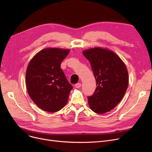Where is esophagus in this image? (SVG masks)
<instances>
[{
    "label": "esophagus",
    "instance_id": "34e87169",
    "mask_svg": "<svg viewBox=\"0 0 152 152\" xmlns=\"http://www.w3.org/2000/svg\"><path fill=\"white\" fill-rule=\"evenodd\" d=\"M81 86V84L80 83H78L76 84V85H75V87H76V88H79Z\"/></svg>",
    "mask_w": 152,
    "mask_h": 152
}]
</instances>
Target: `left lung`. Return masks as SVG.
I'll return each instance as SVG.
<instances>
[{
	"label": "left lung",
	"instance_id": "1",
	"mask_svg": "<svg viewBox=\"0 0 152 152\" xmlns=\"http://www.w3.org/2000/svg\"><path fill=\"white\" fill-rule=\"evenodd\" d=\"M96 80L97 87L87 97L91 109L102 114L113 109L123 98L128 86V73L124 62L113 52L100 47L84 50Z\"/></svg>",
	"mask_w": 152,
	"mask_h": 152
}]
</instances>
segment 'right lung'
Wrapping results in <instances>:
<instances>
[{
    "instance_id": "add662e5",
    "label": "right lung",
    "mask_w": 152,
    "mask_h": 152,
    "mask_svg": "<svg viewBox=\"0 0 152 152\" xmlns=\"http://www.w3.org/2000/svg\"><path fill=\"white\" fill-rule=\"evenodd\" d=\"M69 49L47 48L36 53L26 73L27 91L40 108L55 113L65 106L73 86L60 68Z\"/></svg>"
}]
</instances>
